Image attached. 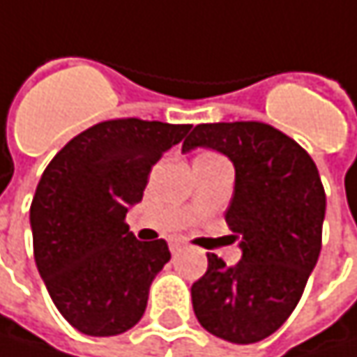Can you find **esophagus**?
Wrapping results in <instances>:
<instances>
[{"label":"esophagus","instance_id":"obj_1","mask_svg":"<svg viewBox=\"0 0 357 357\" xmlns=\"http://www.w3.org/2000/svg\"><path fill=\"white\" fill-rule=\"evenodd\" d=\"M179 247H181V241H178V239H176V241H169V249H172V251H178Z\"/></svg>","mask_w":357,"mask_h":357}]
</instances>
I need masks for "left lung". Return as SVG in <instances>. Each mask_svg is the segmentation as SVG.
Masks as SVG:
<instances>
[{
    "mask_svg": "<svg viewBox=\"0 0 357 357\" xmlns=\"http://www.w3.org/2000/svg\"><path fill=\"white\" fill-rule=\"evenodd\" d=\"M211 146L235 165V194L225 220L243 257L229 268L208 253L192 284L200 325L231 343L278 331L296 308L321 253L325 190L319 169L294 139L266 122L198 124L181 151Z\"/></svg>",
    "mask_w": 357,
    "mask_h": 357,
    "instance_id": "1",
    "label": "left lung"
}]
</instances>
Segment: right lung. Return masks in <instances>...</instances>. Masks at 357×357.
I'll return each mask as SVG.
<instances>
[{
	"label": "right lung",
	"mask_w": 357,
	"mask_h": 357,
	"mask_svg": "<svg viewBox=\"0 0 357 357\" xmlns=\"http://www.w3.org/2000/svg\"><path fill=\"white\" fill-rule=\"evenodd\" d=\"M192 124L104 120L73 137L47 165L30 204L34 259L59 312L93 337L135 327L153 278L172 253L137 241L126 212L143 200L151 167Z\"/></svg>",
	"instance_id": "right-lung-1"
}]
</instances>
